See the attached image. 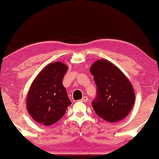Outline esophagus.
Masks as SVG:
<instances>
[{
	"label": "esophagus",
	"mask_w": 159,
	"mask_h": 159,
	"mask_svg": "<svg viewBox=\"0 0 159 159\" xmlns=\"http://www.w3.org/2000/svg\"><path fill=\"white\" fill-rule=\"evenodd\" d=\"M89 100V98L88 97H86V96H84V97H83V98L81 99H80V101L83 102H86L87 101Z\"/></svg>",
	"instance_id": "1"
}]
</instances>
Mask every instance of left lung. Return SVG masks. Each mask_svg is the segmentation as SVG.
Instances as JSON below:
<instances>
[{
    "instance_id": "8db88e82",
    "label": "left lung",
    "mask_w": 159,
    "mask_h": 159,
    "mask_svg": "<svg viewBox=\"0 0 159 159\" xmlns=\"http://www.w3.org/2000/svg\"><path fill=\"white\" fill-rule=\"evenodd\" d=\"M90 72L97 85V96L91 103L96 114L111 123L123 120L135 103L130 81L117 66L105 59L92 64Z\"/></svg>"
}]
</instances>
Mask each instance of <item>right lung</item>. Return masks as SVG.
<instances>
[{
  "mask_svg": "<svg viewBox=\"0 0 159 159\" xmlns=\"http://www.w3.org/2000/svg\"><path fill=\"white\" fill-rule=\"evenodd\" d=\"M68 66L54 62L42 69L31 85L26 98V109L33 120L44 126L62 118L71 104L62 79Z\"/></svg>",
  "mask_w": 159,
  "mask_h": 159,
  "instance_id": "obj_1",
  "label": "right lung"
}]
</instances>
